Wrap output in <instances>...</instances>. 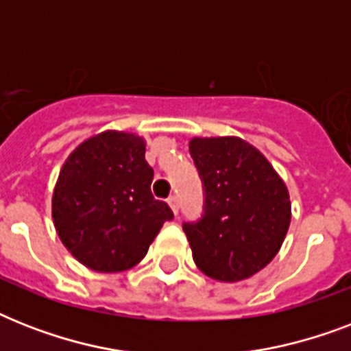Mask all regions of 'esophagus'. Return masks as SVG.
I'll list each match as a JSON object with an SVG mask.
<instances>
[{
	"instance_id": "1",
	"label": "esophagus",
	"mask_w": 351,
	"mask_h": 351,
	"mask_svg": "<svg viewBox=\"0 0 351 351\" xmlns=\"http://www.w3.org/2000/svg\"><path fill=\"white\" fill-rule=\"evenodd\" d=\"M167 202H169L171 209H173V213L178 215V209H180V206H178V198H176L175 195H171V197L167 198Z\"/></svg>"
}]
</instances>
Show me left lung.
<instances>
[{"mask_svg": "<svg viewBox=\"0 0 351 351\" xmlns=\"http://www.w3.org/2000/svg\"><path fill=\"white\" fill-rule=\"evenodd\" d=\"M189 151L204 189L200 219L182 224L193 261L215 280L250 278L273 261L288 233V189L240 138H195Z\"/></svg>", "mask_w": 351, "mask_h": 351, "instance_id": "8db88e82", "label": "left lung"}]
</instances>
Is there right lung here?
I'll list each match as a JSON object with an SVG mask.
<instances>
[{"label":"right lung","instance_id":"1","mask_svg":"<svg viewBox=\"0 0 351 351\" xmlns=\"http://www.w3.org/2000/svg\"><path fill=\"white\" fill-rule=\"evenodd\" d=\"M153 167L142 138L107 131L89 138L63 165L52 219L63 245L95 271L136 266L173 211L151 193Z\"/></svg>","mask_w":351,"mask_h":351}]
</instances>
